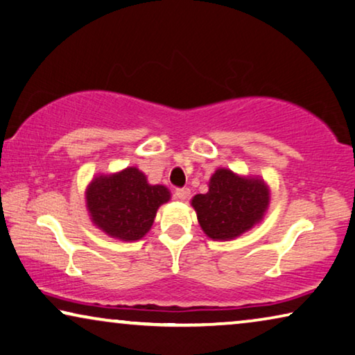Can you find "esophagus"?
Segmentation results:
<instances>
[{
	"label": "esophagus",
	"mask_w": 355,
	"mask_h": 355,
	"mask_svg": "<svg viewBox=\"0 0 355 355\" xmlns=\"http://www.w3.org/2000/svg\"><path fill=\"white\" fill-rule=\"evenodd\" d=\"M188 196H189V189L188 188H178L177 191H175V198L180 199V200L188 199Z\"/></svg>",
	"instance_id": "1"
}]
</instances>
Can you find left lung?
<instances>
[{
    "label": "left lung",
    "mask_w": 355,
    "mask_h": 355,
    "mask_svg": "<svg viewBox=\"0 0 355 355\" xmlns=\"http://www.w3.org/2000/svg\"><path fill=\"white\" fill-rule=\"evenodd\" d=\"M191 205L210 239L230 241L263 220L269 188L258 177H239L228 168H218L210 178L209 191L196 194Z\"/></svg>",
    "instance_id": "1"
}]
</instances>
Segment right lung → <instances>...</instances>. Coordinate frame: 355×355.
Segmentation results:
<instances>
[{
	"mask_svg": "<svg viewBox=\"0 0 355 355\" xmlns=\"http://www.w3.org/2000/svg\"><path fill=\"white\" fill-rule=\"evenodd\" d=\"M168 199V189L148 183L137 167L95 177L86 189L92 223L121 241L141 239L151 230L157 209Z\"/></svg>",
	"mask_w": 355,
	"mask_h": 355,
	"instance_id": "obj_1",
	"label": "right lung"
}]
</instances>
